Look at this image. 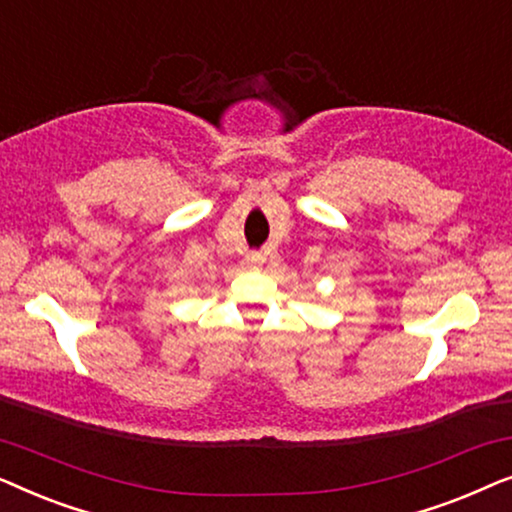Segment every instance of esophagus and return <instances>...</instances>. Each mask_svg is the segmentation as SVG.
<instances>
[{
	"mask_svg": "<svg viewBox=\"0 0 512 512\" xmlns=\"http://www.w3.org/2000/svg\"><path fill=\"white\" fill-rule=\"evenodd\" d=\"M249 265H254V268H261V265L265 263V254H249Z\"/></svg>",
	"mask_w": 512,
	"mask_h": 512,
	"instance_id": "34e87169",
	"label": "esophagus"
}]
</instances>
